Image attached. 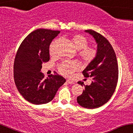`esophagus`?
I'll return each mask as SVG.
<instances>
[{
	"instance_id": "esophagus-1",
	"label": "esophagus",
	"mask_w": 133,
	"mask_h": 133,
	"mask_svg": "<svg viewBox=\"0 0 133 133\" xmlns=\"http://www.w3.org/2000/svg\"><path fill=\"white\" fill-rule=\"evenodd\" d=\"M66 82L68 83H69V84H74L75 83L74 81H71V80H67Z\"/></svg>"
}]
</instances>
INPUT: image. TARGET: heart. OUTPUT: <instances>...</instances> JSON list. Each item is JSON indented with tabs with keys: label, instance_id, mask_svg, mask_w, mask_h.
Segmentation results:
<instances>
[{
	"label": "heart",
	"instance_id": "1",
	"mask_svg": "<svg viewBox=\"0 0 133 133\" xmlns=\"http://www.w3.org/2000/svg\"><path fill=\"white\" fill-rule=\"evenodd\" d=\"M71 41L75 48L78 51V55L82 60L85 63H90L95 58L97 51L94 48L89 47V41L85 37L80 34L74 35ZM56 41L52 43L50 46V54L54 55L55 46ZM59 72L66 77H70L73 73L78 69V65L74 62H64L58 67Z\"/></svg>",
	"mask_w": 133,
	"mask_h": 133
}]
</instances>
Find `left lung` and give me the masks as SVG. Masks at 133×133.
Instances as JSON below:
<instances>
[{
  "mask_svg": "<svg viewBox=\"0 0 133 133\" xmlns=\"http://www.w3.org/2000/svg\"><path fill=\"white\" fill-rule=\"evenodd\" d=\"M92 35L97 44V56L86 67L82 74L92 79L90 85L83 82L82 94L77 97V102L87 109L99 107L108 102L114 94L118 80V64L114 49L108 40L92 29L85 31Z\"/></svg>",
  "mask_w": 133,
  "mask_h": 133,
  "instance_id": "8db88e82",
  "label": "left lung"
}]
</instances>
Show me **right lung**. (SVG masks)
<instances>
[{"label": "right lung", "mask_w": 133, "mask_h": 133, "mask_svg": "<svg viewBox=\"0 0 133 133\" xmlns=\"http://www.w3.org/2000/svg\"><path fill=\"white\" fill-rule=\"evenodd\" d=\"M60 31L39 29L21 44L15 58L14 78L19 93L28 102L39 105L50 102L66 82L62 76L51 75L44 78L42 65L50 60V45Z\"/></svg>", "instance_id": "obj_1"}]
</instances>
